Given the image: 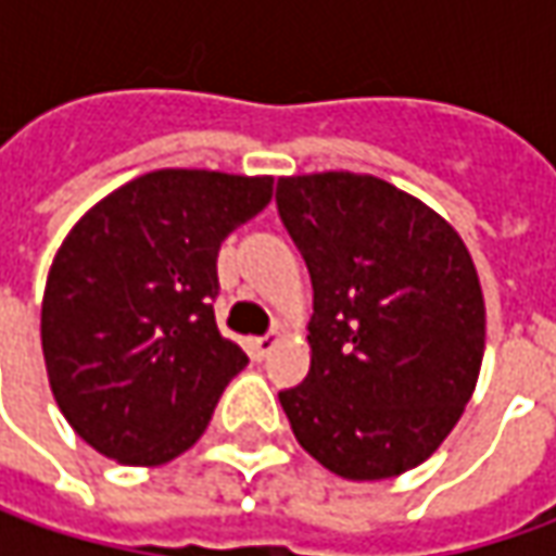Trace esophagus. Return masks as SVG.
<instances>
[{"label":"esophagus","instance_id":"obj_1","mask_svg":"<svg viewBox=\"0 0 556 556\" xmlns=\"http://www.w3.org/2000/svg\"><path fill=\"white\" fill-rule=\"evenodd\" d=\"M275 343H278V333H266V337H256L253 340V358L256 362H263L271 350H275Z\"/></svg>","mask_w":556,"mask_h":556}]
</instances>
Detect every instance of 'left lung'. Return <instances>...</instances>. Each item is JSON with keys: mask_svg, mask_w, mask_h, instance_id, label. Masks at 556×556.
I'll return each mask as SVG.
<instances>
[{"mask_svg": "<svg viewBox=\"0 0 556 556\" xmlns=\"http://www.w3.org/2000/svg\"><path fill=\"white\" fill-rule=\"evenodd\" d=\"M275 201L312 278L309 374L278 393L290 430L343 480L399 477L477 390V266L437 210L377 176H285Z\"/></svg>", "mask_w": 556, "mask_h": 556, "instance_id": "left-lung-1", "label": "left lung"}]
</instances>
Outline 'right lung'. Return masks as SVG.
I'll return each instance as SVG.
<instances>
[{"label":"right lung","instance_id":"obj_1","mask_svg":"<svg viewBox=\"0 0 556 556\" xmlns=\"http://www.w3.org/2000/svg\"><path fill=\"white\" fill-rule=\"evenodd\" d=\"M271 176L157 169L71 228L42 293L54 402L104 458L157 467L203 437L244 350L216 328L223 241L271 201Z\"/></svg>","mask_w":556,"mask_h":556}]
</instances>
